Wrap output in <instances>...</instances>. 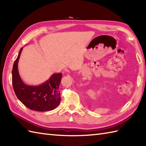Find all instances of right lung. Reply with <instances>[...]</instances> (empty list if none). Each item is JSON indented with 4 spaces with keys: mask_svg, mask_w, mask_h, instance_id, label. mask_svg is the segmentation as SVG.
I'll return each mask as SVG.
<instances>
[{
    "mask_svg": "<svg viewBox=\"0 0 146 146\" xmlns=\"http://www.w3.org/2000/svg\"><path fill=\"white\" fill-rule=\"evenodd\" d=\"M23 48H21L12 68V86L15 95L29 109L39 111H50L58 106L61 101L59 85L61 73H54L48 80L39 85H27L19 73L18 62Z\"/></svg>",
    "mask_w": 146,
    "mask_h": 146,
    "instance_id": "1",
    "label": "right lung"
}]
</instances>
